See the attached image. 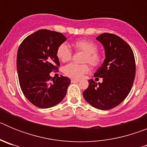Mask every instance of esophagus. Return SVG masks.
Returning <instances> with one entry per match:
<instances>
[{"instance_id": "obj_1", "label": "esophagus", "mask_w": 147, "mask_h": 147, "mask_svg": "<svg viewBox=\"0 0 147 147\" xmlns=\"http://www.w3.org/2000/svg\"><path fill=\"white\" fill-rule=\"evenodd\" d=\"M71 82L72 83H76V82H80V80H74V79H71Z\"/></svg>"}]
</instances>
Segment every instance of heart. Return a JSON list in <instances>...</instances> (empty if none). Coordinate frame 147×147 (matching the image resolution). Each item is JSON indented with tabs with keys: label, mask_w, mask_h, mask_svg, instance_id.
<instances>
[{
	"label": "heart",
	"mask_w": 147,
	"mask_h": 147,
	"mask_svg": "<svg viewBox=\"0 0 147 147\" xmlns=\"http://www.w3.org/2000/svg\"><path fill=\"white\" fill-rule=\"evenodd\" d=\"M74 47L76 51H81L85 53L84 62H88L93 67L99 65L102 62V56L97 52V45L92 41L87 40H77L74 43ZM72 52L67 43H62L59 45L57 50V56L62 62H67L70 60ZM88 65H76L75 63H70L65 66L64 73L67 76L74 79H80L85 74L89 71Z\"/></svg>",
	"instance_id": "obj_1"
}]
</instances>
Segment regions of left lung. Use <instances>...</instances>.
<instances>
[{
	"instance_id": "8db88e82",
	"label": "left lung",
	"mask_w": 147,
	"mask_h": 147,
	"mask_svg": "<svg viewBox=\"0 0 147 147\" xmlns=\"http://www.w3.org/2000/svg\"><path fill=\"white\" fill-rule=\"evenodd\" d=\"M103 45L105 59L94 76L102 78L97 84L89 80L83 93L86 102L95 108L108 110L121 103L128 96L136 76V61L132 49L115 34L104 33L96 37Z\"/></svg>"
}]
</instances>
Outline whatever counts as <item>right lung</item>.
Instances as JSON below:
<instances>
[{
	"instance_id": "obj_1",
	"label": "right lung",
	"mask_w": 147,
	"mask_h": 147,
	"mask_svg": "<svg viewBox=\"0 0 147 147\" xmlns=\"http://www.w3.org/2000/svg\"><path fill=\"white\" fill-rule=\"evenodd\" d=\"M66 40L62 33L40 29L24 39L18 49L17 70L20 88L36 107H54L65 96L69 78L60 76L51 80L49 74L60 65L57 50Z\"/></svg>"
}]
</instances>
